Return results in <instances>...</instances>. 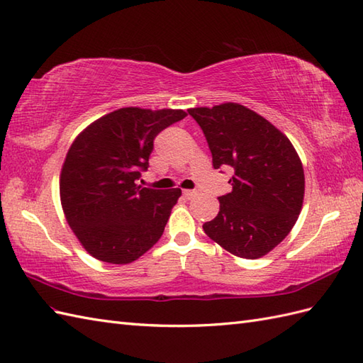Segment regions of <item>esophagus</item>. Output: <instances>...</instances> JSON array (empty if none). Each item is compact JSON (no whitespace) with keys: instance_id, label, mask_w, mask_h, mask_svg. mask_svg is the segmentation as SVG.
Listing matches in <instances>:
<instances>
[{"instance_id":"obj_1","label":"esophagus","mask_w":363,"mask_h":363,"mask_svg":"<svg viewBox=\"0 0 363 363\" xmlns=\"http://www.w3.org/2000/svg\"><path fill=\"white\" fill-rule=\"evenodd\" d=\"M196 196H197V192H196V191H189V189H184V191H183V197H184V199H188V200L194 199Z\"/></svg>"}]
</instances>
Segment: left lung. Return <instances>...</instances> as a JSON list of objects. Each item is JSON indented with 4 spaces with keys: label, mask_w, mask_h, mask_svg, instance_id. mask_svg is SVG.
Listing matches in <instances>:
<instances>
[{
    "label": "left lung",
    "mask_w": 363,
    "mask_h": 363,
    "mask_svg": "<svg viewBox=\"0 0 363 363\" xmlns=\"http://www.w3.org/2000/svg\"><path fill=\"white\" fill-rule=\"evenodd\" d=\"M212 154V166L231 167L233 191L220 197L206 235L237 257L260 259L284 240L303 206L305 174L289 138L238 103L191 108Z\"/></svg>",
    "instance_id": "left-lung-1"
}]
</instances>
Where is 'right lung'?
<instances>
[{
  "label": "right lung",
  "instance_id": "1",
  "mask_svg": "<svg viewBox=\"0 0 363 363\" xmlns=\"http://www.w3.org/2000/svg\"><path fill=\"white\" fill-rule=\"evenodd\" d=\"M183 109L121 108L91 123L72 141L60 174L65 217L96 260L128 264L160 240L182 189L138 186L158 132Z\"/></svg>",
  "mask_w": 363,
  "mask_h": 363
}]
</instances>
